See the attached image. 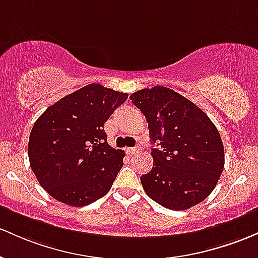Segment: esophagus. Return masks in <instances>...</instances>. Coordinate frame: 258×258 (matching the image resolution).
Listing matches in <instances>:
<instances>
[{
  "instance_id": "esophagus-1",
  "label": "esophagus",
  "mask_w": 258,
  "mask_h": 258,
  "mask_svg": "<svg viewBox=\"0 0 258 258\" xmlns=\"http://www.w3.org/2000/svg\"><path fill=\"white\" fill-rule=\"evenodd\" d=\"M137 151H138V148H136V147H134V148H126L127 154H131V155L136 154V153H137Z\"/></svg>"
}]
</instances>
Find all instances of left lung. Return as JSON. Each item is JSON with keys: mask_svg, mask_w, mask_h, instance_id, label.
Wrapping results in <instances>:
<instances>
[{"mask_svg": "<svg viewBox=\"0 0 258 258\" xmlns=\"http://www.w3.org/2000/svg\"><path fill=\"white\" fill-rule=\"evenodd\" d=\"M148 122L152 170L141 176L146 194L163 207L185 211L206 200L224 169V147L202 110L170 88L157 86L130 97Z\"/></svg>", "mask_w": 258, "mask_h": 258, "instance_id": "1", "label": "left lung"}]
</instances>
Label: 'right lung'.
Listing matches in <instances>:
<instances>
[{
  "instance_id": "obj_1",
  "label": "right lung",
  "mask_w": 258,
  "mask_h": 258,
  "mask_svg": "<svg viewBox=\"0 0 258 258\" xmlns=\"http://www.w3.org/2000/svg\"><path fill=\"white\" fill-rule=\"evenodd\" d=\"M127 98V93L88 84L35 121L28 143L30 168L51 197L83 207L109 192L124 152L109 146L104 123Z\"/></svg>"
}]
</instances>
